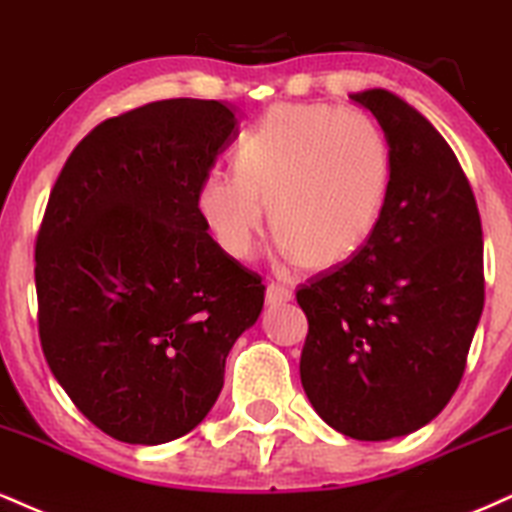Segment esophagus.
Segmentation results:
<instances>
[{"instance_id": "obj_1", "label": "esophagus", "mask_w": 512, "mask_h": 512, "mask_svg": "<svg viewBox=\"0 0 512 512\" xmlns=\"http://www.w3.org/2000/svg\"><path fill=\"white\" fill-rule=\"evenodd\" d=\"M294 297V292L287 285H280V282H270L266 290V302L268 304H285Z\"/></svg>"}]
</instances>
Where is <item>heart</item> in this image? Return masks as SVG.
<instances>
[{"mask_svg": "<svg viewBox=\"0 0 512 512\" xmlns=\"http://www.w3.org/2000/svg\"><path fill=\"white\" fill-rule=\"evenodd\" d=\"M393 158L374 119L328 102L270 110L237 150V170H213L198 210L227 254H256L266 225L287 263L335 266L357 254L386 206Z\"/></svg>", "mask_w": 512, "mask_h": 512, "instance_id": "b5f03b06", "label": "heart"}]
</instances>
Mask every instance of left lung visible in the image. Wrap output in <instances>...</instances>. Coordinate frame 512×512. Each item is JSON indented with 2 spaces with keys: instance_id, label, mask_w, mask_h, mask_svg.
I'll return each instance as SVG.
<instances>
[{
  "instance_id": "obj_1",
  "label": "left lung",
  "mask_w": 512,
  "mask_h": 512,
  "mask_svg": "<svg viewBox=\"0 0 512 512\" xmlns=\"http://www.w3.org/2000/svg\"><path fill=\"white\" fill-rule=\"evenodd\" d=\"M352 100L381 124L393 174L362 249L297 290L299 376L335 431L388 441L429 424L460 386L484 309L482 220L429 119L381 88Z\"/></svg>"
}]
</instances>
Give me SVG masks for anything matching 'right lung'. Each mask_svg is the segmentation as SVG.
<instances>
[{"instance_id": "right-lung-1", "label": "right lung", "mask_w": 512, "mask_h": 512, "mask_svg": "<svg viewBox=\"0 0 512 512\" xmlns=\"http://www.w3.org/2000/svg\"><path fill=\"white\" fill-rule=\"evenodd\" d=\"M237 117L158 100L95 126L64 162L35 239L42 354L102 434L158 446L203 422L261 275L206 232L198 189Z\"/></svg>"}]
</instances>
